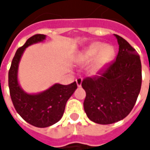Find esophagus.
<instances>
[{"label": "esophagus", "mask_w": 150, "mask_h": 150, "mask_svg": "<svg viewBox=\"0 0 150 150\" xmlns=\"http://www.w3.org/2000/svg\"><path fill=\"white\" fill-rule=\"evenodd\" d=\"M76 83H77V86H78L79 88H80L81 87V85H82V82H83V79L82 78H78V79H76Z\"/></svg>", "instance_id": "esophagus-1"}]
</instances>
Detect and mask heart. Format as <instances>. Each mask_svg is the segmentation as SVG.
I'll use <instances>...</instances> for the list:
<instances>
[{"mask_svg": "<svg viewBox=\"0 0 150 150\" xmlns=\"http://www.w3.org/2000/svg\"><path fill=\"white\" fill-rule=\"evenodd\" d=\"M114 55L115 50L112 46H104L102 43H93L84 50L79 61L81 63H86L95 57L89 69L92 74H96L110 62Z\"/></svg>", "mask_w": 150, "mask_h": 150, "instance_id": "1", "label": "heart"}]
</instances>
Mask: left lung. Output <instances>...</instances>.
<instances>
[{
	"label": "left lung",
	"mask_w": 150,
	"mask_h": 150,
	"mask_svg": "<svg viewBox=\"0 0 150 150\" xmlns=\"http://www.w3.org/2000/svg\"><path fill=\"white\" fill-rule=\"evenodd\" d=\"M119 45L116 61L100 75L82 82L83 108L91 121L109 125L121 120L134 107L142 87V63L135 49L114 34Z\"/></svg>",
	"instance_id": "8db88e82"
}]
</instances>
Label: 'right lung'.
I'll return each instance as SVG.
<instances>
[{
  "mask_svg": "<svg viewBox=\"0 0 150 150\" xmlns=\"http://www.w3.org/2000/svg\"><path fill=\"white\" fill-rule=\"evenodd\" d=\"M46 37L36 34L30 38L24 46L18 49L8 71V88L15 109L26 122L38 128L49 127L59 121L67 102L77 89L74 82L69 85L54 83L38 93H27L19 84L18 67L23 53L28 46L42 42Z\"/></svg>",
  "mask_w": 150,
  "mask_h": 150,
  "instance_id": "obj_1",
  "label": "right lung"
}]
</instances>
